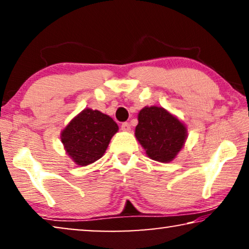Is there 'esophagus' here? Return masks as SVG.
I'll return each mask as SVG.
<instances>
[{
  "mask_svg": "<svg viewBox=\"0 0 249 249\" xmlns=\"http://www.w3.org/2000/svg\"><path fill=\"white\" fill-rule=\"evenodd\" d=\"M121 130L122 131H130V124L128 122H124L121 125Z\"/></svg>",
  "mask_w": 249,
  "mask_h": 249,
  "instance_id": "1",
  "label": "esophagus"
}]
</instances>
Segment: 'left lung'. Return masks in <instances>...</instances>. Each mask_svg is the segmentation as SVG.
<instances>
[{"label":"left lung","instance_id":"8db88e82","mask_svg":"<svg viewBox=\"0 0 249 249\" xmlns=\"http://www.w3.org/2000/svg\"><path fill=\"white\" fill-rule=\"evenodd\" d=\"M136 139L149 159L161 163L173 161L188 137L186 124L162 107H145L138 113Z\"/></svg>","mask_w":249,"mask_h":249}]
</instances>
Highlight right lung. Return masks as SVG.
I'll return each instance as SVG.
<instances>
[{"label":"right lung","instance_id":"add662e5","mask_svg":"<svg viewBox=\"0 0 249 249\" xmlns=\"http://www.w3.org/2000/svg\"><path fill=\"white\" fill-rule=\"evenodd\" d=\"M119 127L113 119L98 110L85 108L61 131L66 153L77 165L86 166L100 160Z\"/></svg>","mask_w":249,"mask_h":249}]
</instances>
